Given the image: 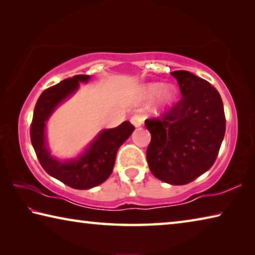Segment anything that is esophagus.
<instances>
[{
    "label": "esophagus",
    "instance_id": "34e87169",
    "mask_svg": "<svg viewBox=\"0 0 255 255\" xmlns=\"http://www.w3.org/2000/svg\"><path fill=\"white\" fill-rule=\"evenodd\" d=\"M143 122H144L143 116L140 115H133L130 119V123L132 124V126L135 127H140L141 125H143Z\"/></svg>",
    "mask_w": 255,
    "mask_h": 255
}]
</instances>
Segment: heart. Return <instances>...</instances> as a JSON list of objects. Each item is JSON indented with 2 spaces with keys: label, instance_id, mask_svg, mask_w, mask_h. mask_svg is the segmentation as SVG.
Listing matches in <instances>:
<instances>
[{
  "label": "heart",
  "instance_id": "heart-1",
  "mask_svg": "<svg viewBox=\"0 0 255 255\" xmlns=\"http://www.w3.org/2000/svg\"><path fill=\"white\" fill-rule=\"evenodd\" d=\"M141 97L145 100L150 101L157 99L156 110L159 114L169 111L173 108V106L178 100V89L174 85H165L164 86L161 82H152V83L145 84L140 90Z\"/></svg>",
  "mask_w": 255,
  "mask_h": 255
}]
</instances>
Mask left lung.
<instances>
[{"mask_svg": "<svg viewBox=\"0 0 255 255\" xmlns=\"http://www.w3.org/2000/svg\"><path fill=\"white\" fill-rule=\"evenodd\" d=\"M182 99L161 119H147L152 139L146 152L155 178L173 185L191 182L217 157L226 129L221 98L209 82L188 71L171 73Z\"/></svg>", "mask_w": 255, "mask_h": 255, "instance_id": "obj_1", "label": "left lung"}]
</instances>
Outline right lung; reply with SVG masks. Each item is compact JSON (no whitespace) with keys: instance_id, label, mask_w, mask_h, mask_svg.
I'll return each instance as SVG.
<instances>
[{"instance_id":"right-lung-1","label":"right lung","mask_w":255,"mask_h":255,"mask_svg":"<svg viewBox=\"0 0 255 255\" xmlns=\"http://www.w3.org/2000/svg\"><path fill=\"white\" fill-rule=\"evenodd\" d=\"M90 79V75H75L45 90L34 107L30 128L33 149L44 170L60 182L79 190L97 187L109 178L119 147L135 130L130 123L124 122L116 128L103 129L74 158L58 159L50 154L46 137L47 122L79 90L80 83H88Z\"/></svg>"}]
</instances>
